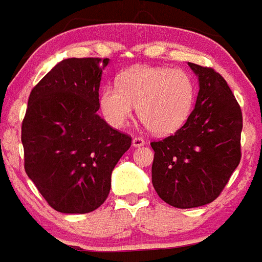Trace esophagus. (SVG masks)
<instances>
[{
	"instance_id": "1",
	"label": "esophagus",
	"mask_w": 262,
	"mask_h": 262,
	"mask_svg": "<svg viewBox=\"0 0 262 262\" xmlns=\"http://www.w3.org/2000/svg\"><path fill=\"white\" fill-rule=\"evenodd\" d=\"M132 143H133L134 147H141V146L145 145V139L141 138V137H134L133 141H132Z\"/></svg>"
}]
</instances>
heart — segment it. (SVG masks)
I'll return each instance as SVG.
<instances>
[{"label":"heart","instance_id":"b5f03b06","mask_svg":"<svg viewBox=\"0 0 262 262\" xmlns=\"http://www.w3.org/2000/svg\"><path fill=\"white\" fill-rule=\"evenodd\" d=\"M195 102V82L181 70L136 66L119 85L102 90L101 108L115 128H124L138 106V116L156 134L168 136L186 123Z\"/></svg>","mask_w":262,"mask_h":262}]
</instances>
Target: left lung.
Here are the masks:
<instances>
[{"mask_svg":"<svg viewBox=\"0 0 262 262\" xmlns=\"http://www.w3.org/2000/svg\"><path fill=\"white\" fill-rule=\"evenodd\" d=\"M199 79L195 108L182 128L151 142L152 185L176 208L219 198L241 163L243 116L226 80L211 67L189 63Z\"/></svg>","mask_w":262,"mask_h":262,"instance_id":"8db88e82","label":"left lung"}]
</instances>
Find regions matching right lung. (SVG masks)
<instances>
[{
    "instance_id": "add662e5",
    "label": "right lung",
    "mask_w": 262,
    "mask_h": 262,
    "mask_svg": "<svg viewBox=\"0 0 262 262\" xmlns=\"http://www.w3.org/2000/svg\"><path fill=\"white\" fill-rule=\"evenodd\" d=\"M108 58H70L32 89L21 123L24 169L51 208L89 213L111 189L132 137L101 119L99 84Z\"/></svg>"
}]
</instances>
